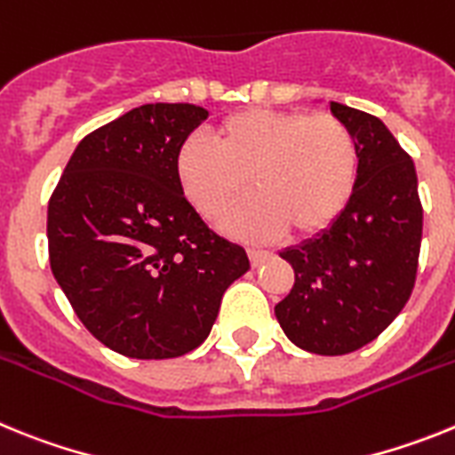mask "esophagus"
Wrapping results in <instances>:
<instances>
[{
	"label": "esophagus",
	"instance_id": "1",
	"mask_svg": "<svg viewBox=\"0 0 455 455\" xmlns=\"http://www.w3.org/2000/svg\"><path fill=\"white\" fill-rule=\"evenodd\" d=\"M248 255H251L252 267H259V264H262L264 259H267V257H268V252L262 251V248H251V251H248Z\"/></svg>",
	"mask_w": 455,
	"mask_h": 455
}]
</instances>
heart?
Returning <instances> with one entry per match:
<instances>
[{
  "mask_svg": "<svg viewBox=\"0 0 455 455\" xmlns=\"http://www.w3.org/2000/svg\"><path fill=\"white\" fill-rule=\"evenodd\" d=\"M212 139L184 140L175 178L184 198L212 220L255 188V198L225 220L235 235L262 239L284 225L293 235H316L339 219L355 191V136L335 116L243 108L220 120Z\"/></svg>",
  "mask_w": 455,
  "mask_h": 455,
  "instance_id": "b5f03b06",
  "label": "heart"
}]
</instances>
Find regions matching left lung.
Wrapping results in <instances>:
<instances>
[{
  "label": "left lung",
  "instance_id": "obj_1",
  "mask_svg": "<svg viewBox=\"0 0 455 455\" xmlns=\"http://www.w3.org/2000/svg\"><path fill=\"white\" fill-rule=\"evenodd\" d=\"M357 143L355 191L339 219L280 252L296 273L275 305L284 335L316 355L367 347L415 287L421 212L415 164L376 116L331 102Z\"/></svg>",
  "mask_w": 455,
  "mask_h": 455
}]
</instances>
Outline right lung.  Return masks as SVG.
I'll use <instances>...</instances> for the list:
<instances>
[{"label": "right lung", "instance_id": "right-lung-1", "mask_svg": "<svg viewBox=\"0 0 455 455\" xmlns=\"http://www.w3.org/2000/svg\"><path fill=\"white\" fill-rule=\"evenodd\" d=\"M207 116L196 104L132 108L79 143L52 193V273L88 332L120 355L198 348L225 289L251 268L175 178L180 146Z\"/></svg>", "mask_w": 455, "mask_h": 455}]
</instances>
